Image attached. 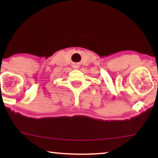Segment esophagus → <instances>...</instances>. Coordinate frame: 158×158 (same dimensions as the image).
Wrapping results in <instances>:
<instances>
[{
    "label": "esophagus",
    "mask_w": 158,
    "mask_h": 158,
    "mask_svg": "<svg viewBox=\"0 0 158 158\" xmlns=\"http://www.w3.org/2000/svg\"><path fill=\"white\" fill-rule=\"evenodd\" d=\"M73 68L74 69H78V68H79V66H78V65H77V64H74L73 66Z\"/></svg>",
    "instance_id": "1"
}]
</instances>
